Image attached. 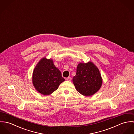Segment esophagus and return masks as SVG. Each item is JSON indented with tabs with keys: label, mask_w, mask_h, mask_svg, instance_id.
Returning a JSON list of instances; mask_svg holds the SVG:
<instances>
[{
	"label": "esophagus",
	"mask_w": 134,
	"mask_h": 134,
	"mask_svg": "<svg viewBox=\"0 0 134 134\" xmlns=\"http://www.w3.org/2000/svg\"><path fill=\"white\" fill-rule=\"evenodd\" d=\"M66 80L67 81H71V78L70 77H68V78H66Z\"/></svg>",
	"instance_id": "esophagus-1"
}]
</instances>
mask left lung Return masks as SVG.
Wrapping results in <instances>:
<instances>
[{"label": "left lung", "instance_id": "left-lung-1", "mask_svg": "<svg viewBox=\"0 0 134 134\" xmlns=\"http://www.w3.org/2000/svg\"><path fill=\"white\" fill-rule=\"evenodd\" d=\"M102 82L100 72L92 62H80L78 64L73 82L76 90L81 94L86 96H93L100 89Z\"/></svg>", "mask_w": 134, "mask_h": 134}]
</instances>
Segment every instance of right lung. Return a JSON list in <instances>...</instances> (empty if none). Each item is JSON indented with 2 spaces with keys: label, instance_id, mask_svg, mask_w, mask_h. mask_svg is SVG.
<instances>
[{
  "label": "right lung",
  "instance_id": "obj_1",
  "mask_svg": "<svg viewBox=\"0 0 134 134\" xmlns=\"http://www.w3.org/2000/svg\"><path fill=\"white\" fill-rule=\"evenodd\" d=\"M32 80L33 86L38 93L48 96L56 91L65 79L54 65L53 60L43 57L34 69Z\"/></svg>",
  "mask_w": 134,
  "mask_h": 134
}]
</instances>
